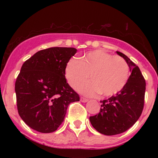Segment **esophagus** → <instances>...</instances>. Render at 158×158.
Returning <instances> with one entry per match:
<instances>
[{
  "mask_svg": "<svg viewBox=\"0 0 158 158\" xmlns=\"http://www.w3.org/2000/svg\"><path fill=\"white\" fill-rule=\"evenodd\" d=\"M80 101L81 102H87L88 101V99H85L84 97H81L80 98Z\"/></svg>",
  "mask_w": 158,
  "mask_h": 158,
  "instance_id": "34e87169",
  "label": "esophagus"
}]
</instances>
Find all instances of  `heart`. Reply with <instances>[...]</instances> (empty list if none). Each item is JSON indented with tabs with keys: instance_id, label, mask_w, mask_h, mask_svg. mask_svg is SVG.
Listing matches in <instances>:
<instances>
[{
	"instance_id": "b5f03b06",
	"label": "heart",
	"mask_w": 158,
	"mask_h": 158,
	"mask_svg": "<svg viewBox=\"0 0 158 158\" xmlns=\"http://www.w3.org/2000/svg\"><path fill=\"white\" fill-rule=\"evenodd\" d=\"M68 83L77 89L89 75L90 81L80 87L81 94L96 97H109L122 90L129 77V67L123 58L113 56L103 50L90 51L80 61L71 59L65 68Z\"/></svg>"
}]
</instances>
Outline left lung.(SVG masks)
Returning <instances> with one entry per match:
<instances>
[{
	"label": "left lung",
	"mask_w": 158,
	"mask_h": 158,
	"mask_svg": "<svg viewBox=\"0 0 158 158\" xmlns=\"http://www.w3.org/2000/svg\"><path fill=\"white\" fill-rule=\"evenodd\" d=\"M129 67L131 75L126 86L115 96L100 101L99 114L90 117L96 130L105 135H116L127 131L138 120L144 106L146 81L140 70L125 54L117 51Z\"/></svg>",
	"instance_id": "obj_1"
}]
</instances>
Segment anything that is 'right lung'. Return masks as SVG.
<instances>
[{"label": "right lung", "instance_id": "obj_1", "mask_svg": "<svg viewBox=\"0 0 158 158\" xmlns=\"http://www.w3.org/2000/svg\"><path fill=\"white\" fill-rule=\"evenodd\" d=\"M77 52L73 48L40 50L23 63L15 81L18 111L29 127L51 133L63 123L71 102L79 96L65 79V68Z\"/></svg>", "mask_w": 158, "mask_h": 158}]
</instances>
